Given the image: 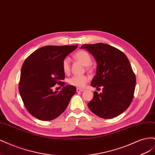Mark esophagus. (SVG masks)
<instances>
[{"instance_id": "esophagus-1", "label": "esophagus", "mask_w": 155, "mask_h": 155, "mask_svg": "<svg viewBox=\"0 0 155 155\" xmlns=\"http://www.w3.org/2000/svg\"><path fill=\"white\" fill-rule=\"evenodd\" d=\"M83 91H84L83 89L79 88H77V89H76V91H77L78 92H83Z\"/></svg>"}]
</instances>
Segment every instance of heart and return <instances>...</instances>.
<instances>
[{
  "label": "heart",
  "instance_id": "1",
  "mask_svg": "<svg viewBox=\"0 0 155 155\" xmlns=\"http://www.w3.org/2000/svg\"><path fill=\"white\" fill-rule=\"evenodd\" d=\"M74 58L78 61L80 62L84 66L87 67V69H89L88 66L92 63V59L90 54L85 50H79L74 54ZM62 69L65 74H68L70 70V59L69 58H65L62 61ZM88 81V78L86 76H74L70 78L68 83L69 85L78 88H83L85 86Z\"/></svg>",
  "mask_w": 155,
  "mask_h": 155
}]
</instances>
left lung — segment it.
Instances as JSON below:
<instances>
[{
	"label": "left lung",
	"mask_w": 155,
	"mask_h": 155,
	"mask_svg": "<svg viewBox=\"0 0 155 155\" xmlns=\"http://www.w3.org/2000/svg\"><path fill=\"white\" fill-rule=\"evenodd\" d=\"M97 62L96 75L91 86L103 88L102 92H94L93 99L88 104L90 110L97 116L110 119L120 115L130 105L136 86L135 74L128 58L122 51L109 45H83Z\"/></svg>",
	"instance_id": "8db88e82"
}]
</instances>
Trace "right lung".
I'll return each mask as SVG.
<instances>
[{
	"label": "right lung",
	"instance_id": "obj_1",
	"mask_svg": "<svg viewBox=\"0 0 155 155\" xmlns=\"http://www.w3.org/2000/svg\"><path fill=\"white\" fill-rule=\"evenodd\" d=\"M77 47L78 45L45 46L34 51L25 61L18 91L26 109L35 118L52 120L67 109L76 88L64 86L62 61ZM57 84L64 87L59 93L52 89Z\"/></svg>",
	"mask_w": 155,
	"mask_h": 155
}]
</instances>
